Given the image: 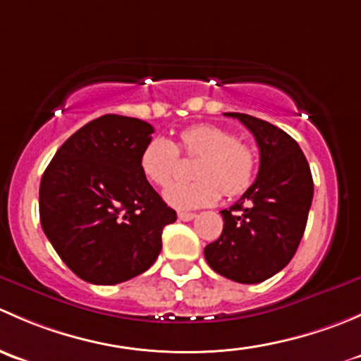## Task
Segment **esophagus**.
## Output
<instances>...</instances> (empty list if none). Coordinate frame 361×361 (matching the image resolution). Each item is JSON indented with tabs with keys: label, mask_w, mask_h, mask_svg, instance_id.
<instances>
[{
	"label": "esophagus",
	"mask_w": 361,
	"mask_h": 361,
	"mask_svg": "<svg viewBox=\"0 0 361 361\" xmlns=\"http://www.w3.org/2000/svg\"><path fill=\"white\" fill-rule=\"evenodd\" d=\"M195 218V213H185V211H180V213H178V220H181V221H190V220H194Z\"/></svg>",
	"instance_id": "1"
}]
</instances>
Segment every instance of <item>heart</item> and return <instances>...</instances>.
Here are the masks:
<instances>
[{"mask_svg": "<svg viewBox=\"0 0 361 361\" xmlns=\"http://www.w3.org/2000/svg\"><path fill=\"white\" fill-rule=\"evenodd\" d=\"M180 152L187 157H201L194 174L199 180L178 181L164 192V199L176 209L211 206L220 194L235 197L250 188L257 173V154L238 136L213 123L181 130L176 143L155 136L145 145L140 157L143 176L155 187H166L180 167Z\"/></svg>", "mask_w": 361, "mask_h": 361, "instance_id": "1", "label": "heart"}]
</instances>
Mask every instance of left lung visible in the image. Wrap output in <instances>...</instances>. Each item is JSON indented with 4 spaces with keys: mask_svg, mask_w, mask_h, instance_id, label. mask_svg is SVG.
I'll list each match as a JSON object with an SVG mask.
<instances>
[{
    "mask_svg": "<svg viewBox=\"0 0 361 361\" xmlns=\"http://www.w3.org/2000/svg\"><path fill=\"white\" fill-rule=\"evenodd\" d=\"M238 118L260 150L257 180L243 197L221 211V235L204 248L207 265L224 278L255 285L272 278L292 260L311 209V169L300 147L279 127L246 113Z\"/></svg>",
    "mask_w": 361,
    "mask_h": 361,
    "instance_id": "1",
    "label": "left lung"
}]
</instances>
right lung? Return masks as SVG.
I'll list each match as a JSON object with an SVG mask.
<instances>
[{"label": "right lung", "instance_id": "add662e5", "mask_svg": "<svg viewBox=\"0 0 361 361\" xmlns=\"http://www.w3.org/2000/svg\"><path fill=\"white\" fill-rule=\"evenodd\" d=\"M154 127L103 115L56 152L39 183V221L61 260L92 285H116L154 265L176 220L140 169Z\"/></svg>", "mask_w": 361, "mask_h": 361}]
</instances>
